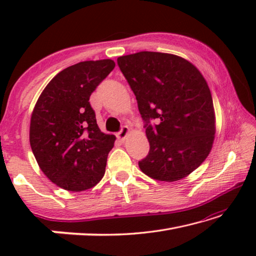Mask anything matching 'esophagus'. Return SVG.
I'll return each mask as SVG.
<instances>
[{
    "label": "esophagus",
    "instance_id": "esophagus-1",
    "mask_svg": "<svg viewBox=\"0 0 256 256\" xmlns=\"http://www.w3.org/2000/svg\"><path fill=\"white\" fill-rule=\"evenodd\" d=\"M130 133V128H128V126H126V125H124V126H122V128H120V131L118 132V138H120V140H122V141H124L125 140V138L128 136V134Z\"/></svg>",
    "mask_w": 256,
    "mask_h": 256
}]
</instances>
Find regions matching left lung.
<instances>
[{"label":"left lung","mask_w":256,"mask_h":256,"mask_svg":"<svg viewBox=\"0 0 256 256\" xmlns=\"http://www.w3.org/2000/svg\"><path fill=\"white\" fill-rule=\"evenodd\" d=\"M118 64L136 94L150 144L138 167L158 180L184 178L204 162L214 140V102L206 79L188 60L167 53L138 52L120 56Z\"/></svg>","instance_id":"8db88e82"}]
</instances>
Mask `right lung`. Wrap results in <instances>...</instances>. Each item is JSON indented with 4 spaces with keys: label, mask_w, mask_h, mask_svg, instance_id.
I'll use <instances>...</instances> for the list:
<instances>
[{
    "label": "right lung",
    "mask_w": 256,
    "mask_h": 256,
    "mask_svg": "<svg viewBox=\"0 0 256 256\" xmlns=\"http://www.w3.org/2000/svg\"><path fill=\"white\" fill-rule=\"evenodd\" d=\"M114 68V60H99L64 68L34 105L29 132L32 154L50 180L66 190L92 188L105 174L116 138L98 128L89 98Z\"/></svg>",
    "instance_id": "obj_1"
}]
</instances>
